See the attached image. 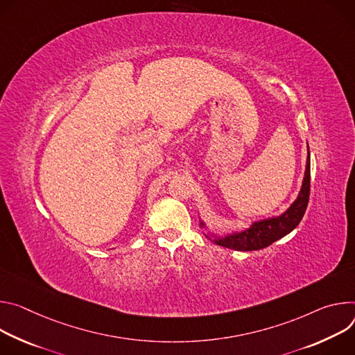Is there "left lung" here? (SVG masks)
<instances>
[{
  "label": "left lung",
  "instance_id": "8db88e82",
  "mask_svg": "<svg viewBox=\"0 0 355 355\" xmlns=\"http://www.w3.org/2000/svg\"><path fill=\"white\" fill-rule=\"evenodd\" d=\"M309 155L310 153L307 146V162H306L302 189L299 191L297 199L291 205V207L285 213H282L278 217L255 221L251 224L250 228L240 232H232V234L224 235V237H214V240H211L209 235H206V237L214 241L217 245L231 248L235 251H257L270 245L275 241L281 240L286 234L295 230L300 223V220L303 218L307 203H309V194H310V156ZM200 225L205 227V223L202 221Z\"/></svg>",
  "mask_w": 355,
  "mask_h": 355
}]
</instances>
